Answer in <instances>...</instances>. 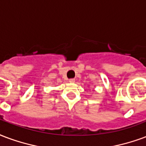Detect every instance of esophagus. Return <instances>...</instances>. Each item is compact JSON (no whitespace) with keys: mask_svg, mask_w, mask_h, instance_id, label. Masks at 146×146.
I'll return each mask as SVG.
<instances>
[{"mask_svg":"<svg viewBox=\"0 0 146 146\" xmlns=\"http://www.w3.org/2000/svg\"><path fill=\"white\" fill-rule=\"evenodd\" d=\"M70 83H74L75 82V79H70V80H69Z\"/></svg>","mask_w":146,"mask_h":146,"instance_id":"esophagus-1","label":"esophagus"}]
</instances>
